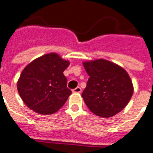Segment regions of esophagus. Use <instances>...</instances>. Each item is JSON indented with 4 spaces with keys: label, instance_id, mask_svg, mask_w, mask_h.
<instances>
[{
    "label": "esophagus",
    "instance_id": "1",
    "mask_svg": "<svg viewBox=\"0 0 153 153\" xmlns=\"http://www.w3.org/2000/svg\"><path fill=\"white\" fill-rule=\"evenodd\" d=\"M72 92L73 93H81V92H82V89L79 86V87H76L75 89H73Z\"/></svg>",
    "mask_w": 153,
    "mask_h": 153
}]
</instances>
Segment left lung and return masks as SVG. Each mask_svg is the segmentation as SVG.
I'll return each mask as SVG.
<instances>
[{
	"mask_svg": "<svg viewBox=\"0 0 153 153\" xmlns=\"http://www.w3.org/2000/svg\"><path fill=\"white\" fill-rule=\"evenodd\" d=\"M89 79L82 97L88 108L100 117H111L126 106L134 88L123 68L106 59L83 63Z\"/></svg>",
	"mask_w": 153,
	"mask_h": 153,
	"instance_id": "obj_1",
	"label": "left lung"
}]
</instances>
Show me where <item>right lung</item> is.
Returning <instances> with one entry per match:
<instances>
[{"label":"right lung","mask_w":153,"mask_h":153,"mask_svg":"<svg viewBox=\"0 0 153 153\" xmlns=\"http://www.w3.org/2000/svg\"><path fill=\"white\" fill-rule=\"evenodd\" d=\"M69 64L56 53H48L28 64L17 82L25 105L42 115L58 111L71 94L64 74Z\"/></svg>","instance_id":"right-lung-1"}]
</instances>
